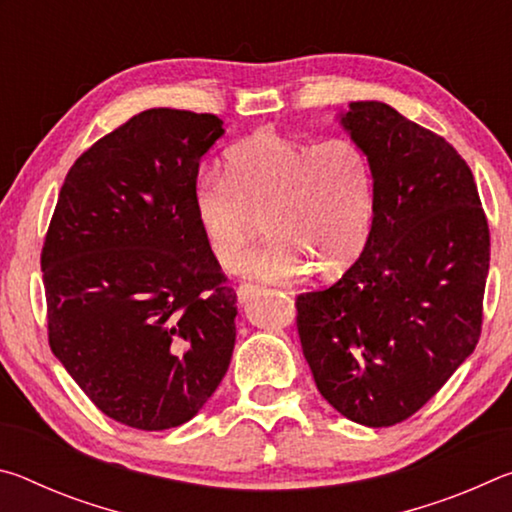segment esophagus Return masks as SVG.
I'll list each match as a JSON object with an SVG mask.
<instances>
[{
	"label": "esophagus",
	"instance_id": "34e87169",
	"mask_svg": "<svg viewBox=\"0 0 512 512\" xmlns=\"http://www.w3.org/2000/svg\"><path fill=\"white\" fill-rule=\"evenodd\" d=\"M257 291H259L257 284L244 282V284H239V287H237V298H239V302H246L248 298H253V293H257Z\"/></svg>",
	"mask_w": 512,
	"mask_h": 512
}]
</instances>
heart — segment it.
Instances as JSON below:
<instances>
[{
  "instance_id": "1",
  "label": "heart",
  "mask_w": 512,
  "mask_h": 512,
  "mask_svg": "<svg viewBox=\"0 0 512 512\" xmlns=\"http://www.w3.org/2000/svg\"><path fill=\"white\" fill-rule=\"evenodd\" d=\"M192 212L225 271L246 259L255 219L266 214L268 246L248 259L255 280L293 284L316 268L339 277L368 246L375 221L372 167L357 144H320L257 131L225 151V176L196 178Z\"/></svg>"
}]
</instances>
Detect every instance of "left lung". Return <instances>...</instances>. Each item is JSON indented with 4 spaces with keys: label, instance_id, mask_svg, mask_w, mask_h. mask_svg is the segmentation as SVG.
<instances>
[{
    "label": "left lung",
    "instance_id": "1",
    "mask_svg": "<svg viewBox=\"0 0 512 512\" xmlns=\"http://www.w3.org/2000/svg\"><path fill=\"white\" fill-rule=\"evenodd\" d=\"M339 124L375 180L368 246L339 282L296 300L320 395L366 427L427 404L481 334L490 232L470 167L443 137L381 101Z\"/></svg>",
    "mask_w": 512,
    "mask_h": 512
}]
</instances>
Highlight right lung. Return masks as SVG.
<instances>
[{
    "mask_svg": "<svg viewBox=\"0 0 512 512\" xmlns=\"http://www.w3.org/2000/svg\"><path fill=\"white\" fill-rule=\"evenodd\" d=\"M223 121L144 110L69 169L42 273L49 345L81 391L126 427H180L235 350L237 293L192 212L198 164Z\"/></svg>",
    "mask_w": 512,
    "mask_h": 512,
    "instance_id": "right-lung-1",
    "label": "right lung"
}]
</instances>
